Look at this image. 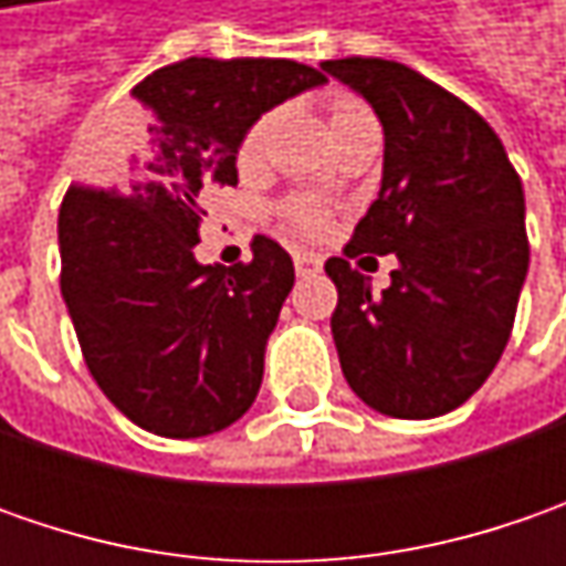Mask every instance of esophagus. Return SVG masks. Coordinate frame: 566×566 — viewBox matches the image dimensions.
<instances>
[{
    "label": "esophagus",
    "mask_w": 566,
    "mask_h": 566,
    "mask_svg": "<svg viewBox=\"0 0 566 566\" xmlns=\"http://www.w3.org/2000/svg\"><path fill=\"white\" fill-rule=\"evenodd\" d=\"M293 261H295V273H298V276H312V273L321 271V264H324V258L315 254V251H295Z\"/></svg>",
    "instance_id": "1"
}]
</instances>
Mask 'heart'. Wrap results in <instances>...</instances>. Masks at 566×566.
<instances>
[{"instance_id": "b5f03b06", "label": "heart", "mask_w": 566, "mask_h": 566, "mask_svg": "<svg viewBox=\"0 0 566 566\" xmlns=\"http://www.w3.org/2000/svg\"><path fill=\"white\" fill-rule=\"evenodd\" d=\"M365 113V106L359 103H353V99H343L337 103V109H334V119L331 125L339 119H349V116H359ZM271 132H273V116H261V119H254L249 125V132L242 135V142H239V154H235V160L242 169H258V166L264 164V157H268V147H271ZM283 217H286V223L298 232H321V229L327 227V210L312 201V198H293V201H286L283 205Z\"/></svg>"}]
</instances>
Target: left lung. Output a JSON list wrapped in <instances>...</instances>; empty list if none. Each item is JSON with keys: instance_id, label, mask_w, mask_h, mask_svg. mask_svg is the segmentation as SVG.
<instances>
[{"instance_id": "8db88e82", "label": "left lung", "mask_w": 566, "mask_h": 566, "mask_svg": "<svg viewBox=\"0 0 566 566\" xmlns=\"http://www.w3.org/2000/svg\"><path fill=\"white\" fill-rule=\"evenodd\" d=\"M321 69L368 99L384 128L378 201L324 264L339 293V368L384 416H444L511 339L530 271L523 182L489 122L409 65L353 55ZM365 250L398 254L380 294L348 264Z\"/></svg>"}]
</instances>
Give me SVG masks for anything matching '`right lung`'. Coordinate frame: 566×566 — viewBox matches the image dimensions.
I'll list each match as a JSON object with an SVG mask.
<instances>
[{
	"instance_id": "right-lung-1",
	"label": "right lung",
	"mask_w": 566,
	"mask_h": 566,
	"mask_svg": "<svg viewBox=\"0 0 566 566\" xmlns=\"http://www.w3.org/2000/svg\"><path fill=\"white\" fill-rule=\"evenodd\" d=\"M327 77L293 59H201L132 91L138 132L59 210L62 298L109 402L160 438H205L249 412L293 290V258L254 239L249 264H198L201 195L235 186L254 119Z\"/></svg>"
}]
</instances>
